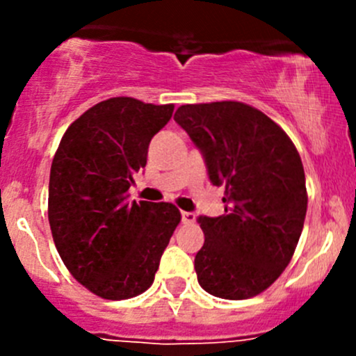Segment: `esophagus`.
<instances>
[{
	"mask_svg": "<svg viewBox=\"0 0 356 356\" xmlns=\"http://www.w3.org/2000/svg\"><path fill=\"white\" fill-rule=\"evenodd\" d=\"M196 220V215L193 211H182V224H193Z\"/></svg>",
	"mask_w": 356,
	"mask_h": 356,
	"instance_id": "obj_1",
	"label": "esophagus"
}]
</instances>
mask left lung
<instances>
[{
	"label": "left lung",
	"mask_w": 356,
	"mask_h": 356,
	"mask_svg": "<svg viewBox=\"0 0 356 356\" xmlns=\"http://www.w3.org/2000/svg\"><path fill=\"white\" fill-rule=\"evenodd\" d=\"M174 120L203 155L211 184L225 186V213L198 218L200 286L224 300L257 296L288 267L303 231L300 153L274 120L245 103L182 105Z\"/></svg>",
	"instance_id": "1"
}]
</instances>
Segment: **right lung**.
I'll return each mask as SVG.
<instances>
[{
    "label": "right lung",
    "mask_w": 356,
    "mask_h": 356,
    "mask_svg": "<svg viewBox=\"0 0 356 356\" xmlns=\"http://www.w3.org/2000/svg\"><path fill=\"white\" fill-rule=\"evenodd\" d=\"M172 111L174 105L110 98L70 124L53 158V241L74 279L105 300L134 298L153 284L181 222L172 203H131L127 195Z\"/></svg>",
    "instance_id": "right-lung-1"
}]
</instances>
